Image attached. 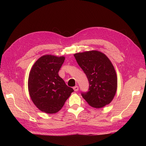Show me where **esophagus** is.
Instances as JSON below:
<instances>
[{
    "instance_id": "esophagus-1",
    "label": "esophagus",
    "mask_w": 146,
    "mask_h": 146,
    "mask_svg": "<svg viewBox=\"0 0 146 146\" xmlns=\"http://www.w3.org/2000/svg\"><path fill=\"white\" fill-rule=\"evenodd\" d=\"M73 90H74V91H75V92H77V91L78 90V86H74V87H73Z\"/></svg>"
}]
</instances>
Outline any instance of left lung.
I'll use <instances>...</instances> for the list:
<instances>
[{"mask_svg":"<svg viewBox=\"0 0 146 146\" xmlns=\"http://www.w3.org/2000/svg\"><path fill=\"white\" fill-rule=\"evenodd\" d=\"M89 82L88 92L82 95L94 108H100L113 100L117 88V76L110 60L103 52L92 50L74 54Z\"/></svg>","mask_w":146,"mask_h":146,"instance_id":"obj_1","label":"left lung"}]
</instances>
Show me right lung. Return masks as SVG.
Returning <instances> with one entry per match:
<instances>
[{"label":"right lung","mask_w":146,"mask_h":146,"mask_svg":"<svg viewBox=\"0 0 146 146\" xmlns=\"http://www.w3.org/2000/svg\"><path fill=\"white\" fill-rule=\"evenodd\" d=\"M64 56L44 55L33 64L28 78L30 97L37 108L47 113L60 111L74 90L58 75Z\"/></svg>","instance_id":"obj_1"}]
</instances>
